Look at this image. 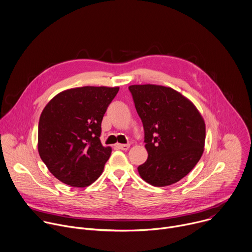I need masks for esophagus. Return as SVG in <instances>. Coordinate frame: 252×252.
Returning a JSON list of instances; mask_svg holds the SVG:
<instances>
[{
  "mask_svg": "<svg viewBox=\"0 0 252 252\" xmlns=\"http://www.w3.org/2000/svg\"><path fill=\"white\" fill-rule=\"evenodd\" d=\"M116 147H117V149H119V150H122V151H127L128 149H129V145H121V143H117L116 145Z\"/></svg>",
  "mask_w": 252,
  "mask_h": 252,
  "instance_id": "obj_1",
  "label": "esophagus"
}]
</instances>
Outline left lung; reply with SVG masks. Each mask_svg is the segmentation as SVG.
I'll use <instances>...</instances> for the list:
<instances>
[{
  "instance_id": "left-lung-1",
  "label": "left lung",
  "mask_w": 252,
  "mask_h": 252,
  "mask_svg": "<svg viewBox=\"0 0 252 252\" xmlns=\"http://www.w3.org/2000/svg\"><path fill=\"white\" fill-rule=\"evenodd\" d=\"M145 129L149 157L137 167L143 181L166 187L184 178L200 159L205 124L195 105L181 93L157 85L128 87Z\"/></svg>"
}]
</instances>
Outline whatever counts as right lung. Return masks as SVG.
<instances>
[{"instance_id":"obj_1","label":"right lung","mask_w":252,"mask_h":252,"mask_svg":"<svg viewBox=\"0 0 252 252\" xmlns=\"http://www.w3.org/2000/svg\"><path fill=\"white\" fill-rule=\"evenodd\" d=\"M120 88L82 87L54 96L40 117L38 150L51 173L62 183L86 188L101 174L112 154L99 136L107 106Z\"/></svg>"}]
</instances>
